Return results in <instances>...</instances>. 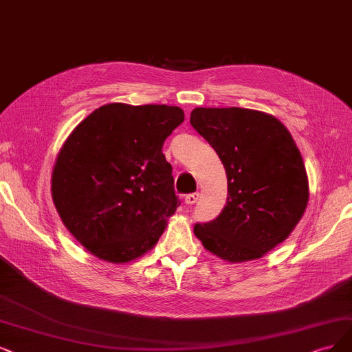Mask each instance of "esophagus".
<instances>
[{"mask_svg":"<svg viewBox=\"0 0 352 352\" xmlns=\"http://www.w3.org/2000/svg\"><path fill=\"white\" fill-rule=\"evenodd\" d=\"M199 197H200L199 192H191V194H187L184 200H186V203H187L188 206H191V204H196V203H197Z\"/></svg>","mask_w":352,"mask_h":352,"instance_id":"1","label":"esophagus"}]
</instances>
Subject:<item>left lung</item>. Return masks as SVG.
<instances>
[{
    "label": "left lung",
    "mask_w": 352,
    "mask_h": 352,
    "mask_svg": "<svg viewBox=\"0 0 352 352\" xmlns=\"http://www.w3.org/2000/svg\"><path fill=\"white\" fill-rule=\"evenodd\" d=\"M191 126L228 175V200L212 222L194 226L204 248L229 263L264 256L287 239L309 201L300 151L274 116L251 109L197 107Z\"/></svg>",
    "instance_id": "obj_1"
}]
</instances>
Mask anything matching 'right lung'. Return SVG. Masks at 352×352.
I'll list each match as a JSON object with an SVG mask.
<instances>
[{
  "label": "right lung",
  "instance_id": "obj_1",
  "mask_svg": "<svg viewBox=\"0 0 352 352\" xmlns=\"http://www.w3.org/2000/svg\"><path fill=\"white\" fill-rule=\"evenodd\" d=\"M183 122L179 107L111 102L65 140L52 199L63 225L97 258L129 263L158 242L179 206L162 146Z\"/></svg>",
  "mask_w": 352,
  "mask_h": 352
}]
</instances>
